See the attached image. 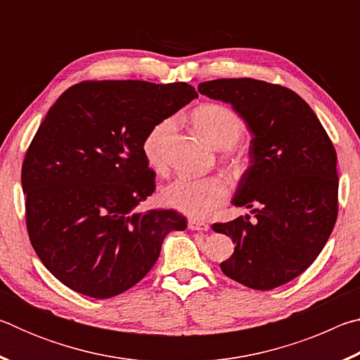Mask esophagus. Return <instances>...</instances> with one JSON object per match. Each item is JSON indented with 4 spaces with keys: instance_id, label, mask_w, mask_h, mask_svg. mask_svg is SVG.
Masks as SVG:
<instances>
[{
    "instance_id": "esophagus-1",
    "label": "esophagus",
    "mask_w": 360,
    "mask_h": 360,
    "mask_svg": "<svg viewBox=\"0 0 360 360\" xmlns=\"http://www.w3.org/2000/svg\"><path fill=\"white\" fill-rule=\"evenodd\" d=\"M188 229L191 230H202V231H206L210 230V225L206 222H202V221H197V219H188Z\"/></svg>"
}]
</instances>
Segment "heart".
<instances>
[{
    "label": "heart",
    "mask_w": 360,
    "mask_h": 360,
    "mask_svg": "<svg viewBox=\"0 0 360 360\" xmlns=\"http://www.w3.org/2000/svg\"><path fill=\"white\" fill-rule=\"evenodd\" d=\"M192 124L200 136L214 149H230L240 141L245 130V122L233 109L216 103H208L195 109ZM173 127V120L167 119L152 127L143 141V155L155 173H163V139ZM231 167L241 168L245 158L235 155L230 158ZM229 198V186L219 176L206 178H187L179 176L160 191L163 205L178 210L192 217H206Z\"/></svg>",
    "instance_id": "obj_1"
}]
</instances>
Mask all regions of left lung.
<instances>
[{"instance_id":"left-lung-1","label":"left lung","mask_w":360,"mask_h":360,"mask_svg":"<svg viewBox=\"0 0 360 360\" xmlns=\"http://www.w3.org/2000/svg\"><path fill=\"white\" fill-rule=\"evenodd\" d=\"M198 92L229 103L251 131L249 167L231 203L251 208L212 230L231 236L224 275L251 289L292 281L313 264L338 212L337 152L302 96L251 77L202 82Z\"/></svg>"}]
</instances>
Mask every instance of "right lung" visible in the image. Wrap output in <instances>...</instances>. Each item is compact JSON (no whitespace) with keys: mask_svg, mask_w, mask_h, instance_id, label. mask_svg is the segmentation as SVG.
Segmentation results:
<instances>
[{"mask_svg":"<svg viewBox=\"0 0 360 360\" xmlns=\"http://www.w3.org/2000/svg\"><path fill=\"white\" fill-rule=\"evenodd\" d=\"M198 98L186 82L72 85L42 120L22 167L36 254L70 289L109 298L148 275L173 230V210L136 211L155 191L143 155L152 127Z\"/></svg>","mask_w":360,"mask_h":360,"instance_id":"add662e5","label":"right lung"}]
</instances>
